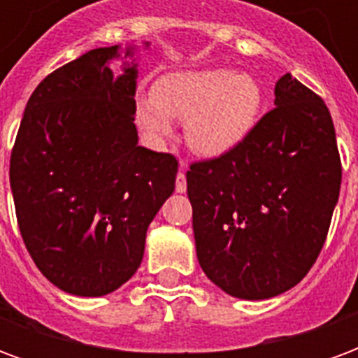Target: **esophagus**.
Instances as JSON below:
<instances>
[{
    "label": "esophagus",
    "instance_id": "1",
    "mask_svg": "<svg viewBox=\"0 0 358 358\" xmlns=\"http://www.w3.org/2000/svg\"><path fill=\"white\" fill-rule=\"evenodd\" d=\"M186 169L187 164L184 163V161H180V172L178 176H176V192H178V194H184V192H186V174H184Z\"/></svg>",
    "mask_w": 358,
    "mask_h": 358
}]
</instances>
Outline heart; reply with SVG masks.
<instances>
[{
  "instance_id": "heart-1",
  "label": "heart",
  "mask_w": 358,
  "mask_h": 358,
  "mask_svg": "<svg viewBox=\"0 0 358 358\" xmlns=\"http://www.w3.org/2000/svg\"><path fill=\"white\" fill-rule=\"evenodd\" d=\"M264 107V92L253 74L230 69L169 73L151 94L136 99L134 117L153 145L174 136V120H186L187 148L201 157H224L255 132Z\"/></svg>"
}]
</instances>
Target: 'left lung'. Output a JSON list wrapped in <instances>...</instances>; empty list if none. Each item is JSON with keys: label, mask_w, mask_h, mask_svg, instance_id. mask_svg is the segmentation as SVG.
<instances>
[{"label": "left lung", "mask_w": 358, "mask_h": 358, "mask_svg": "<svg viewBox=\"0 0 358 358\" xmlns=\"http://www.w3.org/2000/svg\"><path fill=\"white\" fill-rule=\"evenodd\" d=\"M274 105L243 145L186 174L197 261L213 284L245 301L276 297L307 276L341 187L326 103L287 73Z\"/></svg>", "instance_id": "left-lung-1"}]
</instances>
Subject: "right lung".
I'll use <instances>...</instances> for the list:
<instances>
[{
  "instance_id": "add662e5",
  "label": "right lung",
  "mask_w": 358,
  "mask_h": 358,
  "mask_svg": "<svg viewBox=\"0 0 358 358\" xmlns=\"http://www.w3.org/2000/svg\"><path fill=\"white\" fill-rule=\"evenodd\" d=\"M97 48L45 76L30 95L9 180L20 234L43 276L101 297L140 268L145 234L174 192L178 161L138 145V51ZM123 61V73L110 63Z\"/></svg>"
}]
</instances>
